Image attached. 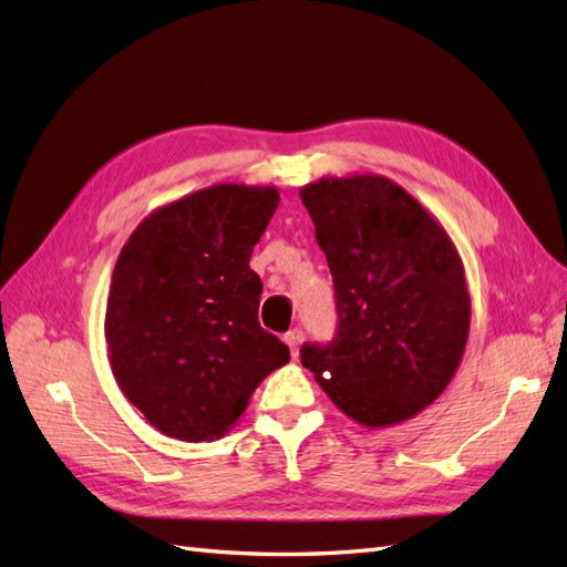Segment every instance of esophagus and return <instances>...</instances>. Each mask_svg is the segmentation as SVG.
Instances as JSON below:
<instances>
[{
    "label": "esophagus",
    "mask_w": 567,
    "mask_h": 567,
    "mask_svg": "<svg viewBox=\"0 0 567 567\" xmlns=\"http://www.w3.org/2000/svg\"><path fill=\"white\" fill-rule=\"evenodd\" d=\"M284 340H286V346L290 348V357L298 359V354H300V342H302V331H300V329L288 331Z\"/></svg>",
    "instance_id": "esophagus-1"
}]
</instances>
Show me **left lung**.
<instances>
[{
    "label": "left lung",
    "mask_w": 567,
    "mask_h": 567,
    "mask_svg": "<svg viewBox=\"0 0 567 567\" xmlns=\"http://www.w3.org/2000/svg\"><path fill=\"white\" fill-rule=\"evenodd\" d=\"M326 262L338 336L300 362L342 414L367 427L414 419L450 385L466 350L471 293L440 221L381 175L300 188Z\"/></svg>",
    "instance_id": "left-lung-1"
}]
</instances>
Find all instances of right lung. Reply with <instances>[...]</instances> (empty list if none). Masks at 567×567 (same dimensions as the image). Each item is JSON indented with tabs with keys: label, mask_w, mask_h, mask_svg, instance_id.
<instances>
[{
	"label": "right lung",
	"mask_w": 567,
	"mask_h": 567,
	"mask_svg": "<svg viewBox=\"0 0 567 567\" xmlns=\"http://www.w3.org/2000/svg\"><path fill=\"white\" fill-rule=\"evenodd\" d=\"M277 186L215 184L165 203L117 255L106 302L117 388L167 437L225 435L290 352L257 319L250 269Z\"/></svg>",
	"instance_id": "right-lung-1"
}]
</instances>
